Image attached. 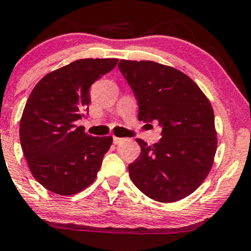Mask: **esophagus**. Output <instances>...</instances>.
Segmentation results:
<instances>
[{
	"instance_id": "esophagus-1",
	"label": "esophagus",
	"mask_w": 251,
	"mask_h": 251,
	"mask_svg": "<svg viewBox=\"0 0 251 251\" xmlns=\"http://www.w3.org/2000/svg\"><path fill=\"white\" fill-rule=\"evenodd\" d=\"M124 142V138H119V137H113V143L118 145V144L123 143Z\"/></svg>"
}]
</instances>
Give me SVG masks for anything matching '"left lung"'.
I'll return each mask as SVG.
<instances>
[{
  "instance_id": "1",
  "label": "left lung",
  "mask_w": 251,
  "mask_h": 251,
  "mask_svg": "<svg viewBox=\"0 0 251 251\" xmlns=\"http://www.w3.org/2000/svg\"><path fill=\"white\" fill-rule=\"evenodd\" d=\"M139 105L138 119L157 120L159 143L137 139L142 152L128 165L129 177L151 200L172 203L191 195L214 164L217 132L211 103L191 77L154 61L120 60Z\"/></svg>"
}]
</instances>
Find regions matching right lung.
<instances>
[{
    "label": "right lung",
    "instance_id": "1",
    "mask_svg": "<svg viewBox=\"0 0 251 251\" xmlns=\"http://www.w3.org/2000/svg\"><path fill=\"white\" fill-rule=\"evenodd\" d=\"M118 59H80L45 75L25 102L20 142L31 175L54 194L75 195L96 180L113 138L93 137L75 122L91 102L89 87Z\"/></svg>",
    "mask_w": 251,
    "mask_h": 251
}]
</instances>
